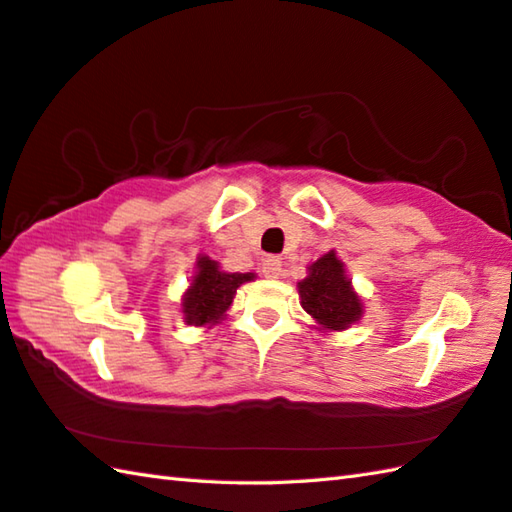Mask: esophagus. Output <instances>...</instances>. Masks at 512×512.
Listing matches in <instances>:
<instances>
[{"label": "esophagus", "mask_w": 512, "mask_h": 512, "mask_svg": "<svg viewBox=\"0 0 512 512\" xmlns=\"http://www.w3.org/2000/svg\"><path fill=\"white\" fill-rule=\"evenodd\" d=\"M280 271H283V260H280L278 256L263 258V274L267 278H278Z\"/></svg>", "instance_id": "esophagus-1"}]
</instances>
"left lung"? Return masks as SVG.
Returning <instances> with one entry per match:
<instances>
[{
    "label": "left lung",
    "instance_id": "1",
    "mask_svg": "<svg viewBox=\"0 0 512 512\" xmlns=\"http://www.w3.org/2000/svg\"><path fill=\"white\" fill-rule=\"evenodd\" d=\"M309 276L298 283L300 305L322 331H342L362 316V300L353 291L336 252H327L309 265Z\"/></svg>",
    "mask_w": 512,
    "mask_h": 512
}]
</instances>
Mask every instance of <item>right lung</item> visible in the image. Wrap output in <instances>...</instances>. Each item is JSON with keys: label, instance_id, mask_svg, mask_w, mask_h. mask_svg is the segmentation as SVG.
Here are the masks:
<instances>
[{"label": "right lung", "instance_id": "obj_1", "mask_svg": "<svg viewBox=\"0 0 512 512\" xmlns=\"http://www.w3.org/2000/svg\"><path fill=\"white\" fill-rule=\"evenodd\" d=\"M254 278L256 276L252 271L249 274H238V271L229 274V271L218 267L216 260L210 256H198L196 274L192 276L190 289L183 296V316L187 325H216L232 305L236 289Z\"/></svg>", "mask_w": 512, "mask_h": 512}]
</instances>
